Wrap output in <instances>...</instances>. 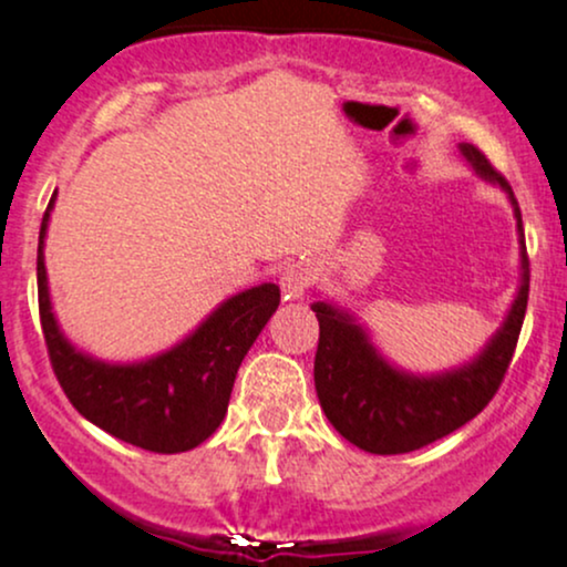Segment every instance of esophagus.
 Listing matches in <instances>:
<instances>
[{"instance_id": "34e87169", "label": "esophagus", "mask_w": 567, "mask_h": 567, "mask_svg": "<svg viewBox=\"0 0 567 567\" xmlns=\"http://www.w3.org/2000/svg\"><path fill=\"white\" fill-rule=\"evenodd\" d=\"M311 285V271L306 269L301 264H292L288 269L282 271L279 277V288H282L285 301H296V298H303L306 288Z\"/></svg>"}]
</instances>
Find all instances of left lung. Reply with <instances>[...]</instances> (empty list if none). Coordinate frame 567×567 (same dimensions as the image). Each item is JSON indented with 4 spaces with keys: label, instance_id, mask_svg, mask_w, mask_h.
Instances as JSON below:
<instances>
[{
    "label": "left lung",
    "instance_id": "left-lung-1",
    "mask_svg": "<svg viewBox=\"0 0 567 567\" xmlns=\"http://www.w3.org/2000/svg\"><path fill=\"white\" fill-rule=\"evenodd\" d=\"M458 148L472 171L483 181L504 188L512 202L519 234L517 296L501 328L474 360L432 375H415L392 365L351 311L333 301L311 303L320 322V343L315 357V386L320 405L336 432L368 453L396 455L419 451L472 421L498 392L523 330L530 288L523 213L512 186L485 154L472 143H458Z\"/></svg>",
    "mask_w": 567,
    "mask_h": 567
}]
</instances>
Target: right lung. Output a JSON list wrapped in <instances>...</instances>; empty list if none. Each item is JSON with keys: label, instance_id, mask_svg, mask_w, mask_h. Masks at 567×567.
Listing matches in <instances>:
<instances>
[{"label": "right lung", "instance_id": "obj_1", "mask_svg": "<svg viewBox=\"0 0 567 567\" xmlns=\"http://www.w3.org/2000/svg\"><path fill=\"white\" fill-rule=\"evenodd\" d=\"M55 194L44 210L37 247L39 317L58 383L84 419L112 437L152 453H184L224 421L247 349L279 306L275 282L226 298L184 341L141 362H106L63 336L44 269V237Z\"/></svg>", "mask_w": 567, "mask_h": 567}]
</instances>
